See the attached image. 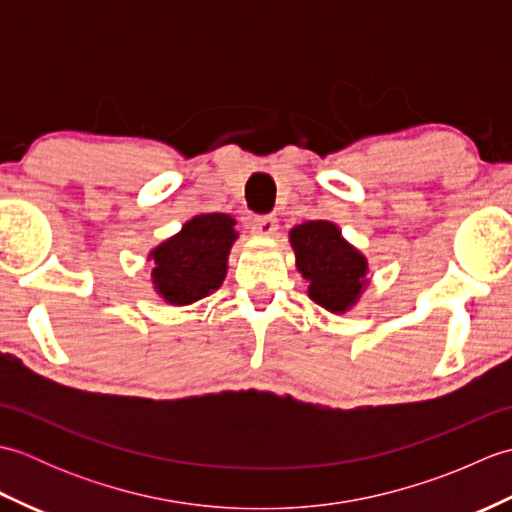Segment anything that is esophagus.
Segmentation results:
<instances>
[{
	"mask_svg": "<svg viewBox=\"0 0 512 512\" xmlns=\"http://www.w3.org/2000/svg\"><path fill=\"white\" fill-rule=\"evenodd\" d=\"M250 228H253V233L262 235V237H270L275 235V231L279 228V222L275 215H257L253 222H250Z\"/></svg>",
	"mask_w": 512,
	"mask_h": 512,
	"instance_id": "esophagus-1",
	"label": "esophagus"
}]
</instances>
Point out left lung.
Masks as SVG:
<instances>
[{"label": "left lung", "instance_id": "obj_1", "mask_svg": "<svg viewBox=\"0 0 512 512\" xmlns=\"http://www.w3.org/2000/svg\"><path fill=\"white\" fill-rule=\"evenodd\" d=\"M297 268L308 279V295L330 312H345L365 284L367 262L345 242L332 222H306L290 231Z\"/></svg>", "mask_w": 512, "mask_h": 512}]
</instances>
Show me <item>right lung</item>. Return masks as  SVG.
I'll use <instances>...</instances> for the list:
<instances>
[{
	"label": "right lung",
	"mask_w": 512,
	"mask_h": 512,
	"mask_svg": "<svg viewBox=\"0 0 512 512\" xmlns=\"http://www.w3.org/2000/svg\"><path fill=\"white\" fill-rule=\"evenodd\" d=\"M235 220L224 213L195 215L182 231L160 244L154 259V286L169 303L187 306L220 288L235 242Z\"/></svg>",
	"instance_id": "1"
}]
</instances>
